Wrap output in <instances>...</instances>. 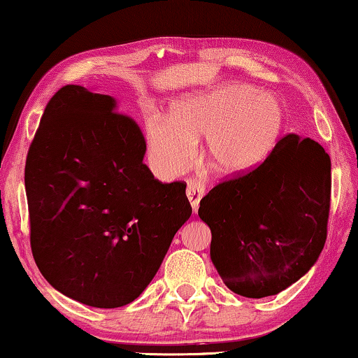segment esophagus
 Wrapping results in <instances>:
<instances>
[{"label": "esophagus", "mask_w": 358, "mask_h": 358, "mask_svg": "<svg viewBox=\"0 0 358 358\" xmlns=\"http://www.w3.org/2000/svg\"><path fill=\"white\" fill-rule=\"evenodd\" d=\"M203 194H205V187H201V185L196 182L188 183L187 196L189 200V205H192V208H193V213H196L198 208H200V201H201Z\"/></svg>", "instance_id": "1"}]
</instances>
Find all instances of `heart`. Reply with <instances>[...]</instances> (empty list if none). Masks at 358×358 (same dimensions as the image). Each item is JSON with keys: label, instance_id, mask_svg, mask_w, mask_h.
<instances>
[{"label": "heart", "instance_id": "obj_1", "mask_svg": "<svg viewBox=\"0 0 358 358\" xmlns=\"http://www.w3.org/2000/svg\"><path fill=\"white\" fill-rule=\"evenodd\" d=\"M284 125L286 108L279 97L224 83L176 97L169 115H147L145 143L152 166L166 178L185 170L198 138L201 157L216 173L239 176L273 153Z\"/></svg>", "mask_w": 358, "mask_h": 358}]
</instances>
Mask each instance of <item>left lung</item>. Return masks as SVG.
Listing matches in <instances>:
<instances>
[{"instance_id":"1","label":"left lung","mask_w":358,"mask_h":358,"mask_svg":"<svg viewBox=\"0 0 358 358\" xmlns=\"http://www.w3.org/2000/svg\"><path fill=\"white\" fill-rule=\"evenodd\" d=\"M330 157L289 134L256 170L220 183L200 201L210 256L233 292L275 296L309 273L327 238Z\"/></svg>"}]
</instances>
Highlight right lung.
I'll return each mask as SVG.
<instances>
[{"label":"right lung","mask_w":358,"mask_h":358,"mask_svg":"<svg viewBox=\"0 0 358 358\" xmlns=\"http://www.w3.org/2000/svg\"><path fill=\"white\" fill-rule=\"evenodd\" d=\"M112 96L66 85L44 110L26 160L31 250L51 286L114 309L137 299L192 216L187 185L143 164L138 125Z\"/></svg>","instance_id":"1"}]
</instances>
